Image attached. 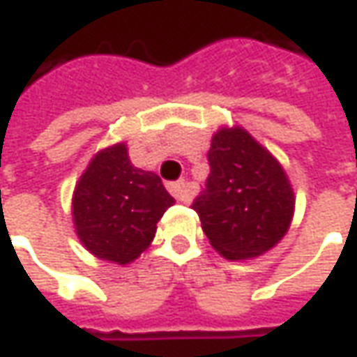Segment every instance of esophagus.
<instances>
[{
    "label": "esophagus",
    "instance_id": "34e87169",
    "mask_svg": "<svg viewBox=\"0 0 357 357\" xmlns=\"http://www.w3.org/2000/svg\"><path fill=\"white\" fill-rule=\"evenodd\" d=\"M169 193L178 199V201H181V203H189V201L193 199V191H191V188H189L183 179L169 183Z\"/></svg>",
    "mask_w": 357,
    "mask_h": 357
}]
</instances>
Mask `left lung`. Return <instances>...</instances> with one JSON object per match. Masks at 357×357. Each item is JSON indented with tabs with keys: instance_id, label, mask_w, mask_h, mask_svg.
I'll return each mask as SVG.
<instances>
[{
	"instance_id": "left-lung-1",
	"label": "left lung",
	"mask_w": 357,
	"mask_h": 357,
	"mask_svg": "<svg viewBox=\"0 0 357 357\" xmlns=\"http://www.w3.org/2000/svg\"><path fill=\"white\" fill-rule=\"evenodd\" d=\"M207 160L209 178L191 207L211 246L227 260H246L273 248L295 209L280 162L240 127L217 130Z\"/></svg>"
}]
</instances>
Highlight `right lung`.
Wrapping results in <instances>:
<instances>
[{"instance_id": "obj_1", "label": "right lung", "mask_w": 357, "mask_h": 357, "mask_svg": "<svg viewBox=\"0 0 357 357\" xmlns=\"http://www.w3.org/2000/svg\"><path fill=\"white\" fill-rule=\"evenodd\" d=\"M174 205L154 172L135 168L125 144L89 162L76 183L72 217L79 242L101 260L128 264L150 246L156 225Z\"/></svg>"}]
</instances>
